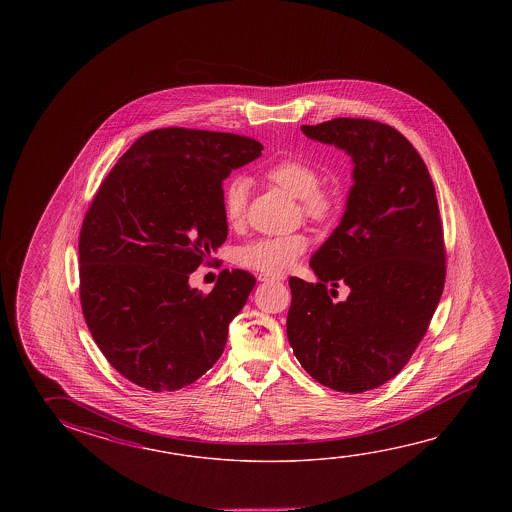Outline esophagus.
Here are the masks:
<instances>
[{"label": "esophagus", "mask_w": 512, "mask_h": 512, "mask_svg": "<svg viewBox=\"0 0 512 512\" xmlns=\"http://www.w3.org/2000/svg\"><path fill=\"white\" fill-rule=\"evenodd\" d=\"M260 282H280L284 280V277H278V275H259Z\"/></svg>", "instance_id": "34e87169"}]
</instances>
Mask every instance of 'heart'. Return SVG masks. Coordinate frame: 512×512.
<instances>
[{"instance_id":"heart-1","label":"heart","mask_w":512,"mask_h":512,"mask_svg":"<svg viewBox=\"0 0 512 512\" xmlns=\"http://www.w3.org/2000/svg\"><path fill=\"white\" fill-rule=\"evenodd\" d=\"M264 176L271 184L278 185L285 193L298 198L302 210L314 221H327L336 210V198L321 189L318 169L302 159H282L271 164ZM248 180L235 178L223 191V214L230 227L243 225L248 205ZM307 237L303 234L260 237L237 250V262L244 268L255 269L268 275H280L307 250Z\"/></svg>"}]
</instances>
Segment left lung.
<instances>
[{"mask_svg":"<svg viewBox=\"0 0 512 512\" xmlns=\"http://www.w3.org/2000/svg\"><path fill=\"white\" fill-rule=\"evenodd\" d=\"M302 132L352 157L353 185L339 227L310 259L318 282L289 278L287 339L319 384L364 393L402 371L441 300L446 255L436 189L393 126L337 118ZM339 283L351 294L334 304Z\"/></svg>","mask_w":512,"mask_h":512,"instance_id":"obj_1","label":"left lung"}]
</instances>
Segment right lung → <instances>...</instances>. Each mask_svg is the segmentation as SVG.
Instances as JSON below:
<instances>
[{
  "mask_svg": "<svg viewBox=\"0 0 512 512\" xmlns=\"http://www.w3.org/2000/svg\"><path fill=\"white\" fill-rule=\"evenodd\" d=\"M262 150L243 135L151 130L94 196L78 239L82 312L110 366L137 386L182 389L225 350L255 277L225 269L203 294L189 275L227 241L223 180Z\"/></svg>",
  "mask_w": 512,
  "mask_h": 512,
  "instance_id": "1",
  "label": "right lung"
}]
</instances>
